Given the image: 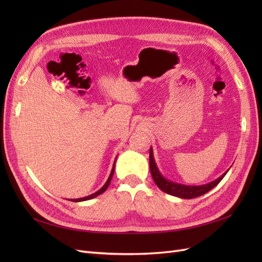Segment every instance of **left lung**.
Returning a JSON list of instances; mask_svg holds the SVG:
<instances>
[{
    "label": "left lung",
    "mask_w": 262,
    "mask_h": 262,
    "mask_svg": "<svg viewBox=\"0 0 262 262\" xmlns=\"http://www.w3.org/2000/svg\"><path fill=\"white\" fill-rule=\"evenodd\" d=\"M149 168H150V173H152L153 180L155 181V184L157 185L158 188L162 190V191L168 193L170 195L181 198V199H192V198L200 196L204 193L209 192L211 189H213L214 187L220 184V181L224 178V176L228 171V169H227L223 173V175L220 176L217 179L209 182V184H207V185L187 186V185H182V184H177V182H173V181L166 179L162 175L160 169H158V167H157L156 163H155L152 147H150V149H149Z\"/></svg>",
    "instance_id": "1"
}]
</instances>
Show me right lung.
Here are the masks:
<instances>
[{
    "label": "right lung",
    "mask_w": 262,
    "mask_h": 262,
    "mask_svg": "<svg viewBox=\"0 0 262 262\" xmlns=\"http://www.w3.org/2000/svg\"><path fill=\"white\" fill-rule=\"evenodd\" d=\"M115 164H116V161H115V163H114L112 172H110V175H109V177H108V179H107V181H106V184H105L104 186H102V187L98 190V191H96V192L93 193V194H91V195H87V196H84V198H80V199H71V201H73V202H81V201L91 200V199H93V198H95V196H97V195L101 194L102 192H105L106 190H107V188H108V187H109V185H110V181H112V179H113L114 172H115Z\"/></svg>",
    "instance_id": "right-lung-1"
}]
</instances>
